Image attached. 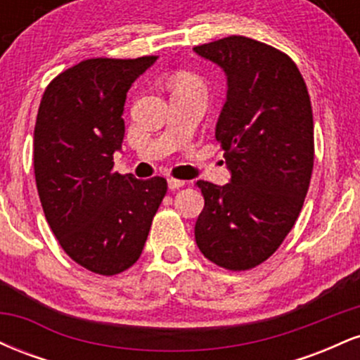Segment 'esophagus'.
<instances>
[{
	"mask_svg": "<svg viewBox=\"0 0 360 360\" xmlns=\"http://www.w3.org/2000/svg\"><path fill=\"white\" fill-rule=\"evenodd\" d=\"M167 184H169V189H179L186 184V181L174 179V177H171V179H167Z\"/></svg>",
	"mask_w": 360,
	"mask_h": 360,
	"instance_id": "1",
	"label": "esophagus"
}]
</instances>
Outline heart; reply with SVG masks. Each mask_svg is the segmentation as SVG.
<instances>
[{"instance_id":"b5f03b06","label":"heart","mask_w":360,"mask_h":360,"mask_svg":"<svg viewBox=\"0 0 360 360\" xmlns=\"http://www.w3.org/2000/svg\"><path fill=\"white\" fill-rule=\"evenodd\" d=\"M176 86H201V81L191 72H179L174 77V88Z\"/></svg>"}]
</instances>
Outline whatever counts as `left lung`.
I'll return each mask as SVG.
<instances>
[{"label":"left lung","mask_w":360,"mask_h":360,"mask_svg":"<svg viewBox=\"0 0 360 360\" xmlns=\"http://www.w3.org/2000/svg\"><path fill=\"white\" fill-rule=\"evenodd\" d=\"M223 68L229 93L217 123L232 181H198L205 208L194 238L226 271L267 260L291 232L307 198L315 160L313 110L298 65L288 53L243 35L196 45Z\"/></svg>","instance_id":"obj_1"}]
</instances>
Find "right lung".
<instances>
[{
    "mask_svg": "<svg viewBox=\"0 0 360 360\" xmlns=\"http://www.w3.org/2000/svg\"><path fill=\"white\" fill-rule=\"evenodd\" d=\"M157 56L93 57L57 74L34 131V171L45 218L74 262L115 276L137 262L167 181L113 169L125 135L127 91Z\"/></svg>",
    "mask_w": 360,
    "mask_h": 360,
    "instance_id": "1",
    "label": "right lung"
}]
</instances>
